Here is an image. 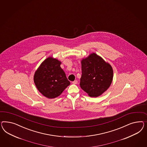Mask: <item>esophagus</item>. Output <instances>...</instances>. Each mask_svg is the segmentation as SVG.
<instances>
[{
  "instance_id": "esophagus-1",
  "label": "esophagus",
  "mask_w": 147,
  "mask_h": 147,
  "mask_svg": "<svg viewBox=\"0 0 147 147\" xmlns=\"http://www.w3.org/2000/svg\"><path fill=\"white\" fill-rule=\"evenodd\" d=\"M77 83H78V81H77V80H74V82H72V83L74 84H77Z\"/></svg>"
}]
</instances>
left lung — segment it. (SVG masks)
I'll return each instance as SVG.
<instances>
[{
    "label": "left lung",
    "mask_w": 147,
    "mask_h": 147,
    "mask_svg": "<svg viewBox=\"0 0 147 147\" xmlns=\"http://www.w3.org/2000/svg\"><path fill=\"white\" fill-rule=\"evenodd\" d=\"M81 63L80 88L89 96L97 97L100 96L112 83L113 71L111 65L95 53L83 59Z\"/></svg>",
    "instance_id": "1"
}]
</instances>
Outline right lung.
<instances>
[{
	"label": "right lung",
	"mask_w": 147,
	"mask_h": 147,
	"mask_svg": "<svg viewBox=\"0 0 147 147\" xmlns=\"http://www.w3.org/2000/svg\"><path fill=\"white\" fill-rule=\"evenodd\" d=\"M57 59H46L35 71L34 81L44 96L52 99L59 96L70 84Z\"/></svg>",
	"instance_id": "add662e5"
}]
</instances>
